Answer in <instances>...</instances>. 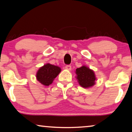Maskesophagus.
I'll return each instance as SVG.
<instances>
[{
	"instance_id": "obj_1",
	"label": "esophagus",
	"mask_w": 132,
	"mask_h": 132,
	"mask_svg": "<svg viewBox=\"0 0 132 132\" xmlns=\"http://www.w3.org/2000/svg\"><path fill=\"white\" fill-rule=\"evenodd\" d=\"M65 68L66 70L70 71L71 70V66L70 65H67L65 66Z\"/></svg>"
}]
</instances>
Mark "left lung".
Instances as JSON below:
<instances>
[{"label": "left lung", "instance_id": "left-lung-1", "mask_svg": "<svg viewBox=\"0 0 132 132\" xmlns=\"http://www.w3.org/2000/svg\"><path fill=\"white\" fill-rule=\"evenodd\" d=\"M76 73L79 84L81 87L84 88H89L95 84L96 78L94 72L86 66L84 65L77 68Z\"/></svg>", "mask_w": 132, "mask_h": 132}]
</instances>
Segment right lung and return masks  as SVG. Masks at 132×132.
Here are the masks:
<instances>
[{
  "label": "right lung",
  "mask_w": 132,
  "mask_h": 132,
  "mask_svg": "<svg viewBox=\"0 0 132 132\" xmlns=\"http://www.w3.org/2000/svg\"><path fill=\"white\" fill-rule=\"evenodd\" d=\"M61 70L59 67L48 63L39 69L36 75V79L42 84L48 86L52 84Z\"/></svg>",
  "instance_id": "1"
}]
</instances>
